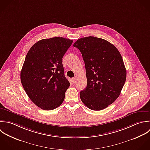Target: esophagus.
<instances>
[{
  "instance_id": "34e87169",
  "label": "esophagus",
  "mask_w": 150,
  "mask_h": 150,
  "mask_svg": "<svg viewBox=\"0 0 150 150\" xmlns=\"http://www.w3.org/2000/svg\"><path fill=\"white\" fill-rule=\"evenodd\" d=\"M71 81H72V83H75V82H76V78H73L71 79Z\"/></svg>"
}]
</instances>
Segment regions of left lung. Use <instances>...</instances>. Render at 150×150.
<instances>
[{"instance_id":"obj_1","label":"left lung","mask_w":150,"mask_h":150,"mask_svg":"<svg viewBox=\"0 0 150 150\" xmlns=\"http://www.w3.org/2000/svg\"><path fill=\"white\" fill-rule=\"evenodd\" d=\"M85 62L86 88L80 92L83 103L93 110H100L119 96L126 79V69L120 53L109 41L89 36L74 44Z\"/></svg>"}]
</instances>
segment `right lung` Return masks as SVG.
<instances>
[{
    "label": "right lung",
    "instance_id": "add662e5",
    "mask_svg": "<svg viewBox=\"0 0 150 150\" xmlns=\"http://www.w3.org/2000/svg\"><path fill=\"white\" fill-rule=\"evenodd\" d=\"M72 42L59 37L42 39L26 55L21 82L31 100L43 110L55 109L64 100L70 83L64 75L62 58Z\"/></svg>",
    "mask_w": 150,
    "mask_h": 150
}]
</instances>
